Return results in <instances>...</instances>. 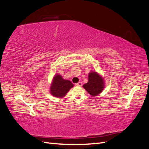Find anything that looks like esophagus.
<instances>
[{
  "mask_svg": "<svg viewBox=\"0 0 149 149\" xmlns=\"http://www.w3.org/2000/svg\"><path fill=\"white\" fill-rule=\"evenodd\" d=\"M82 84H82L81 82H79V83H76V84H75L76 86H81Z\"/></svg>",
  "mask_w": 149,
  "mask_h": 149,
  "instance_id": "obj_1",
  "label": "esophagus"
}]
</instances>
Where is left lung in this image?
<instances>
[{
  "instance_id": "left-lung-1",
  "label": "left lung",
  "mask_w": 149,
  "mask_h": 149,
  "mask_svg": "<svg viewBox=\"0 0 149 149\" xmlns=\"http://www.w3.org/2000/svg\"><path fill=\"white\" fill-rule=\"evenodd\" d=\"M88 78V82L83 85V88L92 96H96L101 93L104 89V84L103 79L96 72L90 73Z\"/></svg>"
}]
</instances>
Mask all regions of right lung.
Here are the masks:
<instances>
[{
  "label": "right lung",
  "instance_id": "right-lung-1",
  "mask_svg": "<svg viewBox=\"0 0 149 149\" xmlns=\"http://www.w3.org/2000/svg\"><path fill=\"white\" fill-rule=\"evenodd\" d=\"M73 86V84L70 81L63 79L61 75L56 74L53 78L50 91L53 96L61 97L65 96Z\"/></svg>",
  "mask_w": 149,
  "mask_h": 149
}]
</instances>
